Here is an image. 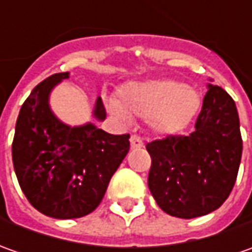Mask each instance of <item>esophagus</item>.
Instances as JSON below:
<instances>
[{
	"instance_id": "34e87169",
	"label": "esophagus",
	"mask_w": 252,
	"mask_h": 252,
	"mask_svg": "<svg viewBox=\"0 0 252 252\" xmlns=\"http://www.w3.org/2000/svg\"><path fill=\"white\" fill-rule=\"evenodd\" d=\"M130 146L131 149H141L143 146H144V143L141 140L140 136H137V134H133L130 137Z\"/></svg>"
}]
</instances>
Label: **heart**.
Returning a JSON list of instances; mask_svg holds the SVG:
<instances>
[{"label":"heart","instance_id":"b5f03b06","mask_svg":"<svg viewBox=\"0 0 252 252\" xmlns=\"http://www.w3.org/2000/svg\"><path fill=\"white\" fill-rule=\"evenodd\" d=\"M121 99L106 98L108 109L118 119L129 122L131 115L147 116V123L158 134H174L188 127L202 105L193 87L175 80H153L126 84Z\"/></svg>","mask_w":252,"mask_h":252}]
</instances>
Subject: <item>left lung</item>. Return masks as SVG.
<instances>
[{
    "label": "left lung",
    "instance_id": "left-lung-1",
    "mask_svg": "<svg viewBox=\"0 0 252 252\" xmlns=\"http://www.w3.org/2000/svg\"><path fill=\"white\" fill-rule=\"evenodd\" d=\"M149 189L165 213L181 219L205 216L228 198L243 154L240 119L233 98L208 84L195 130L147 143Z\"/></svg>",
    "mask_w": 252,
    "mask_h": 252
}]
</instances>
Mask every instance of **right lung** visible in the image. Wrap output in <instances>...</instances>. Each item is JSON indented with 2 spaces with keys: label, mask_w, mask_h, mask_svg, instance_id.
<instances>
[{
  "label": "right lung",
  "mask_w": 252,
  "mask_h": 252,
  "mask_svg": "<svg viewBox=\"0 0 252 252\" xmlns=\"http://www.w3.org/2000/svg\"><path fill=\"white\" fill-rule=\"evenodd\" d=\"M70 73L37 84L16 119L12 161L29 203L54 219H77L101 203L115 171L130 149V134H109L95 125L68 126L56 118L50 92ZM94 116L106 118L98 96Z\"/></svg>",
  "instance_id": "right-lung-1"
}]
</instances>
